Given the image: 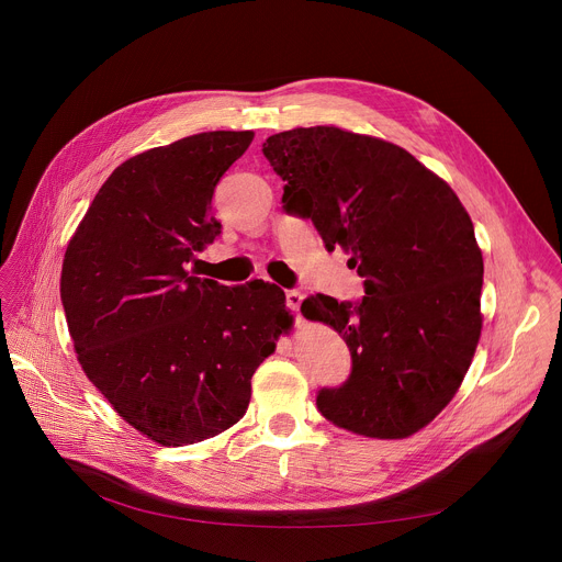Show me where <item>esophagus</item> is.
Listing matches in <instances>:
<instances>
[{
	"label": "esophagus",
	"mask_w": 562,
	"mask_h": 562,
	"mask_svg": "<svg viewBox=\"0 0 562 562\" xmlns=\"http://www.w3.org/2000/svg\"><path fill=\"white\" fill-rule=\"evenodd\" d=\"M284 295H286V307H289L291 312H295V314H297V312H300V304H302V300H304V295H302L297 289H289Z\"/></svg>",
	"instance_id": "34e87169"
}]
</instances>
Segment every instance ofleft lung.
I'll return each mask as SVG.
<instances>
[{
	"instance_id": "obj_1",
	"label": "left lung",
	"mask_w": 562,
	"mask_h": 562,
	"mask_svg": "<svg viewBox=\"0 0 562 562\" xmlns=\"http://www.w3.org/2000/svg\"><path fill=\"white\" fill-rule=\"evenodd\" d=\"M262 151L284 181L282 209L312 220L327 248L349 250L366 280L356 302H302L351 353L347 381L318 390L321 415L366 437H411L454 396L480 340L484 262L469 213L446 181L381 138L297 127Z\"/></svg>"
}]
</instances>
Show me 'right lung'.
<instances>
[{
	"label": "right lung",
	"instance_id": "obj_1",
	"mask_svg": "<svg viewBox=\"0 0 562 562\" xmlns=\"http://www.w3.org/2000/svg\"><path fill=\"white\" fill-rule=\"evenodd\" d=\"M252 132H203L121 164L71 237L60 297L89 381L138 432L188 446L237 424L291 325L284 291L188 273L222 224L211 199Z\"/></svg>",
	"mask_w": 562,
	"mask_h": 562
}]
</instances>
